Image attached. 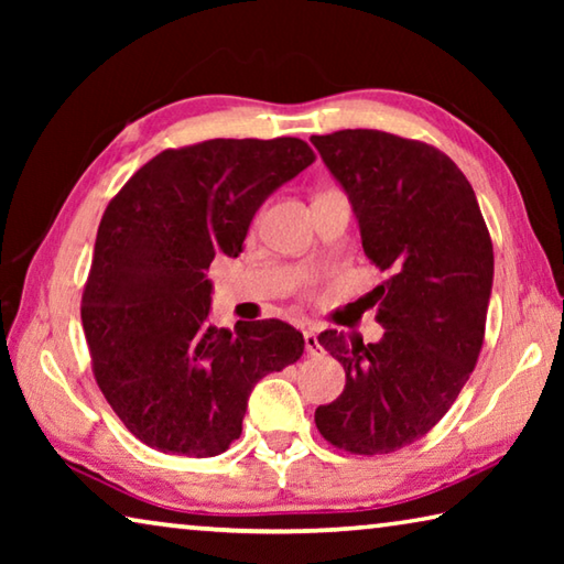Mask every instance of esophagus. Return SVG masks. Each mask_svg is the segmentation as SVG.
Listing matches in <instances>:
<instances>
[{
	"label": "esophagus",
	"mask_w": 564,
	"mask_h": 564,
	"mask_svg": "<svg viewBox=\"0 0 564 564\" xmlns=\"http://www.w3.org/2000/svg\"><path fill=\"white\" fill-rule=\"evenodd\" d=\"M303 340H305V352H308V356H321L323 346H321V340H318L316 328H305L303 330Z\"/></svg>",
	"instance_id": "esophagus-1"
}]
</instances>
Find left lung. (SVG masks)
<instances>
[{
    "instance_id": "1",
    "label": "left lung",
    "mask_w": 564,
    "mask_h": 564,
    "mask_svg": "<svg viewBox=\"0 0 564 564\" xmlns=\"http://www.w3.org/2000/svg\"><path fill=\"white\" fill-rule=\"evenodd\" d=\"M358 218L362 251L390 279L373 291L383 338L318 340L346 388L316 408L340 451L383 455L415 443L470 378L492 293V241L475 191L443 151L376 129L311 137Z\"/></svg>"
}]
</instances>
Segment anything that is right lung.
Here are the masks:
<instances>
[{"label": "right lung", "mask_w": 564, "mask_h": 564, "mask_svg": "<svg viewBox=\"0 0 564 564\" xmlns=\"http://www.w3.org/2000/svg\"><path fill=\"white\" fill-rule=\"evenodd\" d=\"M313 159L293 137L212 139L161 151L109 202L82 326L104 398L141 443L226 453L253 386L303 356V333L283 321L212 326L206 271L243 251L256 212Z\"/></svg>", "instance_id": "1"}]
</instances>
